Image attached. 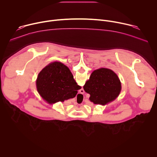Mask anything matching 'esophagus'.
Returning <instances> with one entry per match:
<instances>
[{
  "mask_svg": "<svg viewBox=\"0 0 157 157\" xmlns=\"http://www.w3.org/2000/svg\"><path fill=\"white\" fill-rule=\"evenodd\" d=\"M82 91H83V90H82ZM82 92H83V93H84V91H82ZM81 93V94H82V93Z\"/></svg>",
  "mask_w": 157,
  "mask_h": 157,
  "instance_id": "1",
  "label": "esophagus"
}]
</instances>
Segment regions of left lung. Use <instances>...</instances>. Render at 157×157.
<instances>
[{
	"instance_id": "left-lung-1",
	"label": "left lung",
	"mask_w": 157,
	"mask_h": 157,
	"mask_svg": "<svg viewBox=\"0 0 157 157\" xmlns=\"http://www.w3.org/2000/svg\"><path fill=\"white\" fill-rule=\"evenodd\" d=\"M83 88L86 93L90 94L89 100L91 102L105 105L118 97L121 91V83L113 71L102 68L92 73Z\"/></svg>"
}]
</instances>
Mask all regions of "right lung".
Here are the masks:
<instances>
[{
  "label": "right lung",
  "mask_w": 157,
  "mask_h": 157,
  "mask_svg": "<svg viewBox=\"0 0 157 157\" xmlns=\"http://www.w3.org/2000/svg\"><path fill=\"white\" fill-rule=\"evenodd\" d=\"M36 87L41 96L52 103L75 98L81 88L70 69L59 62L52 63L43 69L38 76Z\"/></svg>",
  "instance_id": "right-lung-1"
}]
</instances>
